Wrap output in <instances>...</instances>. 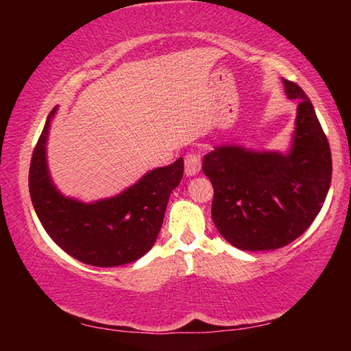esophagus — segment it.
<instances>
[{"label":"esophagus","mask_w":351,"mask_h":351,"mask_svg":"<svg viewBox=\"0 0 351 351\" xmlns=\"http://www.w3.org/2000/svg\"><path fill=\"white\" fill-rule=\"evenodd\" d=\"M201 169V156L197 152H190L184 158V171L187 176L197 175Z\"/></svg>","instance_id":"1"}]
</instances>
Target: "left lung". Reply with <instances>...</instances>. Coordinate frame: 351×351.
<instances>
[{
	"mask_svg": "<svg viewBox=\"0 0 351 351\" xmlns=\"http://www.w3.org/2000/svg\"><path fill=\"white\" fill-rule=\"evenodd\" d=\"M283 83L287 96L299 99L287 156L218 147L203 159V171L213 186V223L241 251L289 245L310 228L330 189V144L311 100L297 83Z\"/></svg>",
	"mask_w": 351,
	"mask_h": 351,
	"instance_id": "obj_1",
	"label": "left lung"
}]
</instances>
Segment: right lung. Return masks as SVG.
I'll use <instances>...</instances> for the list:
<instances>
[{"label":"right lung","mask_w":351,"mask_h":351,"mask_svg":"<svg viewBox=\"0 0 351 351\" xmlns=\"http://www.w3.org/2000/svg\"><path fill=\"white\" fill-rule=\"evenodd\" d=\"M54 112L56 108L34 148L29 169V192L41 226L64 252L82 263L111 268L141 258L161 230L170 193L184 173L182 158L152 170L114 198L94 204L64 198L52 186L46 167V138Z\"/></svg>","instance_id":"obj_1"}]
</instances>
